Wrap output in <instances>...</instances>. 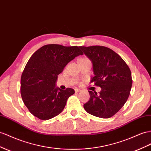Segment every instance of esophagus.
<instances>
[{
    "instance_id": "1",
    "label": "esophagus",
    "mask_w": 151,
    "mask_h": 151,
    "mask_svg": "<svg viewBox=\"0 0 151 151\" xmlns=\"http://www.w3.org/2000/svg\"><path fill=\"white\" fill-rule=\"evenodd\" d=\"M75 92H76V93H77V92H79V91H81V89H78V88H76L75 89Z\"/></svg>"
}]
</instances>
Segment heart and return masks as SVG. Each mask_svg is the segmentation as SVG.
<instances>
[{
  "label": "heart",
  "mask_w": 151,
  "mask_h": 151,
  "mask_svg": "<svg viewBox=\"0 0 151 151\" xmlns=\"http://www.w3.org/2000/svg\"><path fill=\"white\" fill-rule=\"evenodd\" d=\"M82 59H84V58H82Z\"/></svg>",
  "instance_id": "obj_1"
}]
</instances>
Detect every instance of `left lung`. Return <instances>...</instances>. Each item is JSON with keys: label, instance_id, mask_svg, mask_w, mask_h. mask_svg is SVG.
<instances>
[{"label": "left lung", "instance_id": "left-lung-1", "mask_svg": "<svg viewBox=\"0 0 151 151\" xmlns=\"http://www.w3.org/2000/svg\"><path fill=\"white\" fill-rule=\"evenodd\" d=\"M79 47L93 63L95 76L91 83L101 88L99 94L89 91L90 98L84 108L96 117H111L128 99L132 86L131 70L111 49L100 46Z\"/></svg>", "mask_w": 151, "mask_h": 151}]
</instances>
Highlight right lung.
Here are the masks:
<instances>
[{"instance_id":"obj_1","label":"right lung","mask_w":151,"mask_h":151,"mask_svg":"<svg viewBox=\"0 0 151 151\" xmlns=\"http://www.w3.org/2000/svg\"><path fill=\"white\" fill-rule=\"evenodd\" d=\"M83 55L79 47L47 44L36 51L28 60L21 77V95L32 114L47 120L62 112L72 88L56 87L58 76L68 62Z\"/></svg>"}]
</instances>
